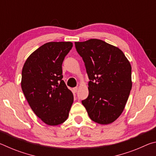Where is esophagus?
Listing matches in <instances>:
<instances>
[{
	"label": "esophagus",
	"instance_id": "1",
	"mask_svg": "<svg viewBox=\"0 0 156 156\" xmlns=\"http://www.w3.org/2000/svg\"><path fill=\"white\" fill-rule=\"evenodd\" d=\"M78 87H74V88H73V93H76V92H77V91H78Z\"/></svg>",
	"mask_w": 156,
	"mask_h": 156
}]
</instances>
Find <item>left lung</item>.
<instances>
[{"mask_svg": "<svg viewBox=\"0 0 156 156\" xmlns=\"http://www.w3.org/2000/svg\"><path fill=\"white\" fill-rule=\"evenodd\" d=\"M75 46L90 80L82 104L94 122L112 123L122 113L132 87L130 62L122 50L99 39L75 42Z\"/></svg>", "mask_w": 156, "mask_h": 156, "instance_id": "1", "label": "left lung"}]
</instances>
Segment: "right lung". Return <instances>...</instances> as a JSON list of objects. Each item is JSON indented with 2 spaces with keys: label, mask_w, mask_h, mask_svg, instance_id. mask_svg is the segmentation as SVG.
<instances>
[{
  "label": "right lung",
  "mask_w": 156,
  "mask_h": 156,
  "mask_svg": "<svg viewBox=\"0 0 156 156\" xmlns=\"http://www.w3.org/2000/svg\"><path fill=\"white\" fill-rule=\"evenodd\" d=\"M71 42H49L30 54L23 65L21 87L34 113L47 125L67 119L73 96L62 80V64Z\"/></svg>",
  "instance_id": "obj_1"
}]
</instances>
